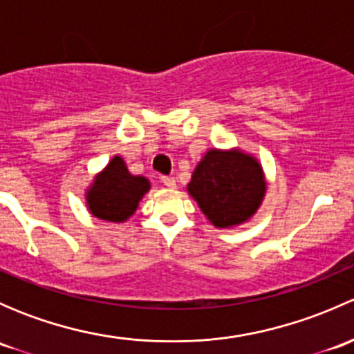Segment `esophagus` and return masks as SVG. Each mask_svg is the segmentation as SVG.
I'll list each match as a JSON object with an SVG mask.
<instances>
[{
	"mask_svg": "<svg viewBox=\"0 0 354 354\" xmlns=\"http://www.w3.org/2000/svg\"><path fill=\"white\" fill-rule=\"evenodd\" d=\"M160 181H162V183H164V187L176 188V180H174L173 176H162V178H160Z\"/></svg>",
	"mask_w": 354,
	"mask_h": 354,
	"instance_id": "esophagus-1",
	"label": "esophagus"
}]
</instances>
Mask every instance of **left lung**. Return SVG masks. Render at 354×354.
I'll return each instance as SVG.
<instances>
[{
    "label": "left lung",
    "mask_w": 354,
    "mask_h": 354,
    "mask_svg": "<svg viewBox=\"0 0 354 354\" xmlns=\"http://www.w3.org/2000/svg\"><path fill=\"white\" fill-rule=\"evenodd\" d=\"M260 160L234 149H209L195 166L187 192L216 227L230 230L253 219L266 197Z\"/></svg>",
    "instance_id": "1"
}]
</instances>
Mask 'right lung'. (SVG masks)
I'll return each mask as SVG.
<instances>
[{"label": "right lung", "instance_id": "right-lung-1", "mask_svg": "<svg viewBox=\"0 0 354 354\" xmlns=\"http://www.w3.org/2000/svg\"><path fill=\"white\" fill-rule=\"evenodd\" d=\"M151 190V181L128 171L121 156H114L102 171L94 176L85 190L88 212L108 223H127L144 195Z\"/></svg>", "mask_w": 354, "mask_h": 354}]
</instances>
